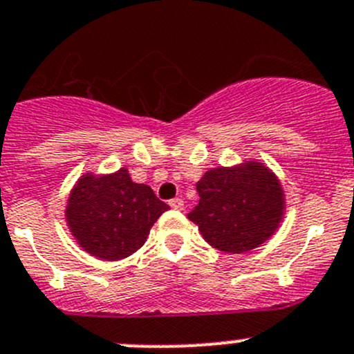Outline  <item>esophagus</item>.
Returning <instances> with one entry per match:
<instances>
[{"mask_svg": "<svg viewBox=\"0 0 354 354\" xmlns=\"http://www.w3.org/2000/svg\"><path fill=\"white\" fill-rule=\"evenodd\" d=\"M169 205L173 209H176V211H183L185 207V202L181 201V198H173V201H169Z\"/></svg>", "mask_w": 354, "mask_h": 354, "instance_id": "esophagus-1", "label": "esophagus"}]
</instances>
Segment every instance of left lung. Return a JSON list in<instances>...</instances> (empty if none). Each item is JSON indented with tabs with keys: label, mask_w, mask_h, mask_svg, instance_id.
Listing matches in <instances>:
<instances>
[{
	"label": "left lung",
	"mask_w": 354,
	"mask_h": 354,
	"mask_svg": "<svg viewBox=\"0 0 354 354\" xmlns=\"http://www.w3.org/2000/svg\"><path fill=\"white\" fill-rule=\"evenodd\" d=\"M197 192L201 201L188 219L209 245L225 252L242 254L259 247L286 214L280 180L257 160L205 171Z\"/></svg>",
	"instance_id": "left-lung-1"
}]
</instances>
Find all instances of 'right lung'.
Here are the masks:
<instances>
[{
	"mask_svg": "<svg viewBox=\"0 0 354 354\" xmlns=\"http://www.w3.org/2000/svg\"><path fill=\"white\" fill-rule=\"evenodd\" d=\"M167 209L149 185L135 183L121 167L102 176L82 174L67 198L65 219L86 252L118 261L145 243L153 223Z\"/></svg>",
	"mask_w": 354,
	"mask_h": 354,
	"instance_id": "1",
	"label": "right lung"
}]
</instances>
